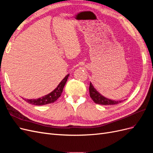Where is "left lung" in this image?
Returning <instances> with one entry per match:
<instances>
[{
	"label": "left lung",
	"mask_w": 153,
	"mask_h": 153,
	"mask_svg": "<svg viewBox=\"0 0 153 153\" xmlns=\"http://www.w3.org/2000/svg\"><path fill=\"white\" fill-rule=\"evenodd\" d=\"M89 94L91 98L94 103L103 105H117L122 102V101H114L105 98L96 90L94 86L90 82L89 85Z\"/></svg>",
	"instance_id": "left-lung-1"
}]
</instances>
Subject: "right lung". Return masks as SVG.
Here are the masks:
<instances>
[{
	"instance_id": "obj_1",
	"label": "right lung",
	"mask_w": 153,
	"mask_h": 153,
	"mask_svg": "<svg viewBox=\"0 0 153 153\" xmlns=\"http://www.w3.org/2000/svg\"><path fill=\"white\" fill-rule=\"evenodd\" d=\"M69 74L67 75L65 77H64V79L60 82V84L58 85V86L55 88L52 92H51L50 94L41 97L40 98L38 99H33V100H24L27 101V103H29L32 105H47L49 103H52L55 102L60 96H61L64 87L66 83L67 82L68 78L69 76Z\"/></svg>"
}]
</instances>
